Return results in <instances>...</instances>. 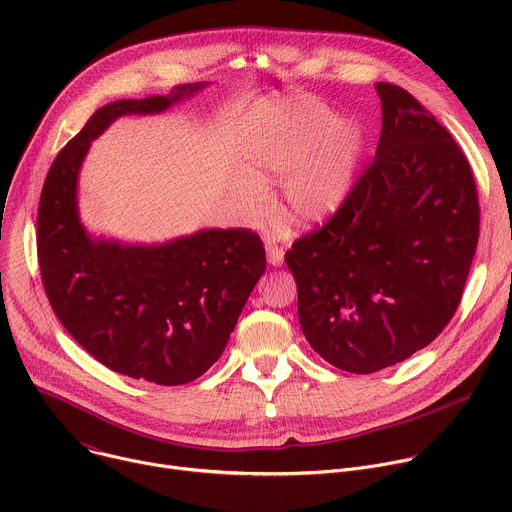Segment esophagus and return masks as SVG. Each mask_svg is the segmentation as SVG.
I'll return each mask as SVG.
<instances>
[{
    "label": "esophagus",
    "instance_id": "1",
    "mask_svg": "<svg viewBox=\"0 0 512 512\" xmlns=\"http://www.w3.org/2000/svg\"><path fill=\"white\" fill-rule=\"evenodd\" d=\"M265 253H267V263H269V265L279 267V265L283 263V255H285V251H283V247H279L277 243L267 241V243H265Z\"/></svg>",
    "mask_w": 512,
    "mask_h": 512
}]
</instances>
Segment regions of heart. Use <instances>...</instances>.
<instances>
[{"instance_id":"b5f03b06","label":"heart","mask_w":512,"mask_h":512,"mask_svg":"<svg viewBox=\"0 0 512 512\" xmlns=\"http://www.w3.org/2000/svg\"><path fill=\"white\" fill-rule=\"evenodd\" d=\"M364 148L356 121L332 117L316 99H275L247 125L241 143L237 200L249 216L263 210V192L279 184L277 214L294 229L322 225L344 202Z\"/></svg>"}]
</instances>
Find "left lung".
I'll list each match as a JSON object with an SVG mask.
<instances>
[{
  "label": "left lung",
  "mask_w": 512,
  "mask_h": 512,
  "mask_svg": "<svg viewBox=\"0 0 512 512\" xmlns=\"http://www.w3.org/2000/svg\"><path fill=\"white\" fill-rule=\"evenodd\" d=\"M375 89L373 164L330 221L285 253L306 340L356 375L393 367L444 330L480 227L474 176L450 131L405 89Z\"/></svg>",
  "instance_id": "1"
}]
</instances>
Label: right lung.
<instances>
[{"mask_svg":"<svg viewBox=\"0 0 512 512\" xmlns=\"http://www.w3.org/2000/svg\"><path fill=\"white\" fill-rule=\"evenodd\" d=\"M206 87L95 111L56 156L38 206V263L62 326L107 369L168 387L221 358L265 271L263 243L249 229H200L152 245L93 237L79 214V174L91 141L115 119L164 113Z\"/></svg>","mask_w":512,"mask_h":512,"instance_id":"add662e5","label":"right lung"}]
</instances>
